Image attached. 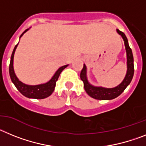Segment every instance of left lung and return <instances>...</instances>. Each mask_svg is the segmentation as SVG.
Returning a JSON list of instances; mask_svg holds the SVG:
<instances>
[{
    "mask_svg": "<svg viewBox=\"0 0 146 146\" xmlns=\"http://www.w3.org/2000/svg\"><path fill=\"white\" fill-rule=\"evenodd\" d=\"M118 35L122 36L124 41L125 48L126 52V59H127V71L125 76V78L120 84L113 88H106L103 87H96L92 85L87 80V67L84 64L83 69L81 72L80 77L82 82H84V87L86 92L90 97L93 98L97 100H111L114 99L117 96H120L124 91V90L128 87L129 84L131 83L134 76V58L131 49L129 45L127 37L125 34L122 31H119L118 29L116 30Z\"/></svg>",
    "mask_w": 146,
    "mask_h": 146,
    "instance_id": "8db88e82",
    "label": "left lung"
}]
</instances>
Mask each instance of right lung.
Wrapping results in <instances>:
<instances>
[{
  "instance_id": "obj_1",
  "label": "right lung",
  "mask_w": 146,
  "mask_h": 146,
  "mask_svg": "<svg viewBox=\"0 0 146 146\" xmlns=\"http://www.w3.org/2000/svg\"><path fill=\"white\" fill-rule=\"evenodd\" d=\"M29 30V29H26V31L23 33L22 35H20V38L23 36V35ZM18 44L15 45V48H14L13 51H12V56H11V60H10L9 64V76L11 78V80L13 82L16 88L19 90V92L22 95H23L26 97L29 98H36V99H43L45 98L48 97L52 94V92H54V89L56 87V82L59 78V75L62 73L63 70L66 68L68 66V64L66 65L62 66L61 68L55 72L54 76H52L50 80L46 83L40 84H37V85H29V84H26L23 83L21 81L18 79L16 74L14 70L13 67V62H14V55H15V50L17 48Z\"/></svg>"
}]
</instances>
